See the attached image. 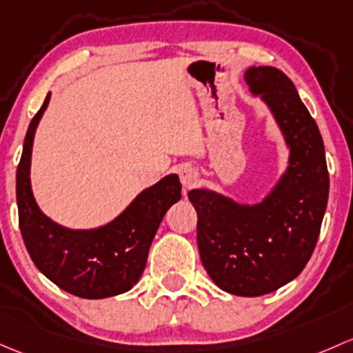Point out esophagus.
I'll list each match as a JSON object with an SVG mask.
<instances>
[{
  "mask_svg": "<svg viewBox=\"0 0 353 353\" xmlns=\"http://www.w3.org/2000/svg\"><path fill=\"white\" fill-rule=\"evenodd\" d=\"M199 178V172L195 168H192V166H185V168L180 170V181L181 185H183V188H192L197 185Z\"/></svg>",
  "mask_w": 353,
  "mask_h": 353,
  "instance_id": "esophagus-1",
  "label": "esophagus"
}]
</instances>
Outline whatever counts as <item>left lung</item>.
<instances>
[{"label": "left lung", "instance_id": "1", "mask_svg": "<svg viewBox=\"0 0 353 353\" xmlns=\"http://www.w3.org/2000/svg\"><path fill=\"white\" fill-rule=\"evenodd\" d=\"M243 79L277 123L287 166L258 202L234 201L194 188L197 245L205 272L219 289L256 297L289 284L314 252L328 203L325 146L294 83L277 68L252 66Z\"/></svg>", "mask_w": 353, "mask_h": 353}]
</instances>
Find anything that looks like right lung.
Returning <instances> with one entry per match:
<instances>
[{"label":"right lung","mask_w":353,"mask_h":353,"mask_svg":"<svg viewBox=\"0 0 353 353\" xmlns=\"http://www.w3.org/2000/svg\"><path fill=\"white\" fill-rule=\"evenodd\" d=\"M50 101V93L35 114L25 136L17 170L20 231L35 267L72 296L105 299L127 292L146 267L150 246L166 210L181 199L176 173L144 188L107 224L71 230L42 212L32 192L30 165L35 130Z\"/></svg>","instance_id":"obj_1"}]
</instances>
